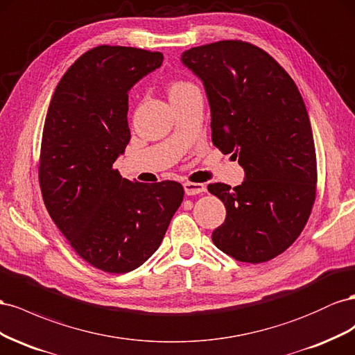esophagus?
Returning a JSON list of instances; mask_svg holds the SVG:
<instances>
[{"mask_svg":"<svg viewBox=\"0 0 355 355\" xmlns=\"http://www.w3.org/2000/svg\"><path fill=\"white\" fill-rule=\"evenodd\" d=\"M183 187H184L186 195H189V196L200 195V193H205V191H207V187L202 183H190V181H186Z\"/></svg>","mask_w":355,"mask_h":355,"instance_id":"34e87169","label":"esophagus"}]
</instances>
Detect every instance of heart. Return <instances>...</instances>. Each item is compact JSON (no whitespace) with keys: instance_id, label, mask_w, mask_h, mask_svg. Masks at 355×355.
<instances>
[{"instance_id":"heart-1","label":"heart","mask_w":355,"mask_h":355,"mask_svg":"<svg viewBox=\"0 0 355 355\" xmlns=\"http://www.w3.org/2000/svg\"><path fill=\"white\" fill-rule=\"evenodd\" d=\"M195 87H196V86H195L193 83L184 82V80H177V82L172 83L171 87H169V98L184 94V92H187V90L195 89Z\"/></svg>"}]
</instances>
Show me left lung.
I'll return each mask as SVG.
<instances>
[{"label": "left lung", "mask_w": 355, "mask_h": 355, "mask_svg": "<svg viewBox=\"0 0 355 355\" xmlns=\"http://www.w3.org/2000/svg\"><path fill=\"white\" fill-rule=\"evenodd\" d=\"M181 60L204 82L212 144L245 171L234 189L208 184L226 207L212 242L238 261L272 260L299 238L317 196L315 146L299 89L269 53L241 40L193 47Z\"/></svg>", "instance_id": "left-lung-1"}]
</instances>
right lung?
Instances as JSON below:
<instances>
[{
  "label": "right lung",
  "instance_id": "add662e5",
  "mask_svg": "<svg viewBox=\"0 0 355 355\" xmlns=\"http://www.w3.org/2000/svg\"><path fill=\"white\" fill-rule=\"evenodd\" d=\"M164 55L98 46L68 68L50 101L38 180L58 229L89 265L126 273L153 256L183 202L177 181L132 183L113 168L130 130L128 92Z\"/></svg>",
  "mask_w": 355,
  "mask_h": 355
}]
</instances>
